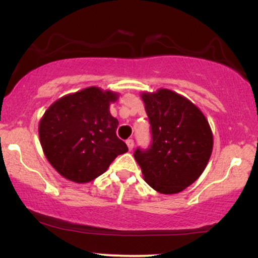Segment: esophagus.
Returning a JSON list of instances; mask_svg holds the SVG:
<instances>
[{
    "label": "esophagus",
    "instance_id": "1",
    "mask_svg": "<svg viewBox=\"0 0 258 258\" xmlns=\"http://www.w3.org/2000/svg\"><path fill=\"white\" fill-rule=\"evenodd\" d=\"M126 144H127V148H128V150H132L133 146H135V142H133V139H127Z\"/></svg>",
    "mask_w": 258,
    "mask_h": 258
}]
</instances>
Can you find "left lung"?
Instances as JSON below:
<instances>
[{"label": "left lung", "mask_w": 258, "mask_h": 258, "mask_svg": "<svg viewBox=\"0 0 258 258\" xmlns=\"http://www.w3.org/2000/svg\"><path fill=\"white\" fill-rule=\"evenodd\" d=\"M152 125L153 143L135 159L143 178L161 194H177L197 180L207 166L214 135L205 115L177 92L159 88L142 92Z\"/></svg>", "instance_id": "1"}]
</instances>
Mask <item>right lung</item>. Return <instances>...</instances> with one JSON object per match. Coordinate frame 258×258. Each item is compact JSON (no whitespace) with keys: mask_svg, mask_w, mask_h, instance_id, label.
<instances>
[{"mask_svg":"<svg viewBox=\"0 0 258 258\" xmlns=\"http://www.w3.org/2000/svg\"><path fill=\"white\" fill-rule=\"evenodd\" d=\"M117 99V92L92 86L61 97L44 111L38 123L41 147L64 178L91 182L128 152L116 136L119 121L109 110Z\"/></svg>","mask_w":258,"mask_h":258,"instance_id":"add662e5","label":"right lung"}]
</instances>
